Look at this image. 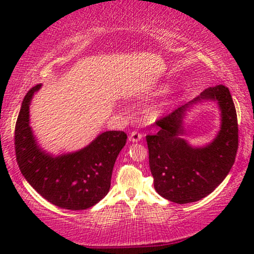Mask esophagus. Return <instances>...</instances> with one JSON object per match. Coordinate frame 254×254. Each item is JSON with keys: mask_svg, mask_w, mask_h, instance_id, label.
Instances as JSON below:
<instances>
[{"mask_svg": "<svg viewBox=\"0 0 254 254\" xmlns=\"http://www.w3.org/2000/svg\"><path fill=\"white\" fill-rule=\"evenodd\" d=\"M142 136H143V135H142L140 131L134 130V131H131L130 135H129V141H131V142H138L142 138Z\"/></svg>", "mask_w": 254, "mask_h": 254, "instance_id": "esophagus-1", "label": "esophagus"}]
</instances>
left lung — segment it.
<instances>
[{"mask_svg": "<svg viewBox=\"0 0 254 254\" xmlns=\"http://www.w3.org/2000/svg\"><path fill=\"white\" fill-rule=\"evenodd\" d=\"M217 101L221 110V130L206 147L193 148L181 137L182 118L192 103ZM159 129L147 135L149 166L159 195L176 203L195 202L223 182L235 163L238 149V123L228 88H208L196 98L156 121Z\"/></svg>", "mask_w": 254, "mask_h": 254, "instance_id": "1", "label": "left lung"}]
</instances>
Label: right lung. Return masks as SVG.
<instances>
[{"label":"right lung","instance_id":"add662e5","mask_svg":"<svg viewBox=\"0 0 254 254\" xmlns=\"http://www.w3.org/2000/svg\"><path fill=\"white\" fill-rule=\"evenodd\" d=\"M37 84L29 90L15 127L17 164L27 183L55 206L82 210L95 206L109 193L116 159L126 144L127 134L104 131L81 150L54 157L37 144L30 127L29 109Z\"/></svg>","mask_w":254,"mask_h":254}]
</instances>
